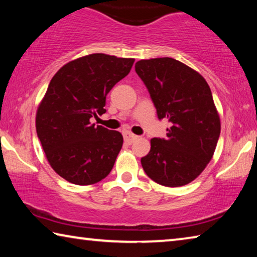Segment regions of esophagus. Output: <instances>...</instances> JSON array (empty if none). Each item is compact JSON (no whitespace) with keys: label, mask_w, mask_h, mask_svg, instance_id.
Segmentation results:
<instances>
[{"label":"esophagus","mask_w":257,"mask_h":257,"mask_svg":"<svg viewBox=\"0 0 257 257\" xmlns=\"http://www.w3.org/2000/svg\"><path fill=\"white\" fill-rule=\"evenodd\" d=\"M123 138H124V142L127 143V144H133V143L138 138V136L137 135L128 132V130H125V132H123Z\"/></svg>","instance_id":"34e87169"}]
</instances>
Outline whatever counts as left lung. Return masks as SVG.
<instances>
[{"label": "left lung", "mask_w": 257, "mask_h": 257, "mask_svg": "<svg viewBox=\"0 0 257 257\" xmlns=\"http://www.w3.org/2000/svg\"><path fill=\"white\" fill-rule=\"evenodd\" d=\"M135 70L149 89L159 119L171 123L167 138L151 139L142 167L162 186L189 184L212 160L221 132L210 86L201 73L172 58L141 60Z\"/></svg>", "instance_id": "8db88e82"}]
</instances>
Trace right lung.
<instances>
[{
	"label": "right lung",
	"instance_id": "obj_1",
	"mask_svg": "<svg viewBox=\"0 0 257 257\" xmlns=\"http://www.w3.org/2000/svg\"><path fill=\"white\" fill-rule=\"evenodd\" d=\"M135 59L93 53L60 68L37 107L36 132L52 169L71 184L88 186L111 172L123 144L119 132L90 123L105 113V98Z\"/></svg>",
	"mask_w": 257,
	"mask_h": 257
}]
</instances>
